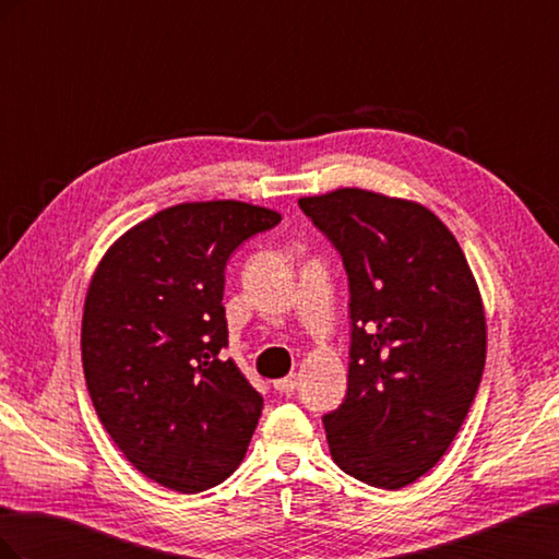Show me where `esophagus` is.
<instances>
[{
    "label": "esophagus",
    "mask_w": 559,
    "mask_h": 559,
    "mask_svg": "<svg viewBox=\"0 0 559 559\" xmlns=\"http://www.w3.org/2000/svg\"><path fill=\"white\" fill-rule=\"evenodd\" d=\"M273 386H275V392H280V394H294L296 386H298V376L296 373L286 376V378L277 380Z\"/></svg>",
    "instance_id": "1"
}]
</instances>
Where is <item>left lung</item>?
<instances>
[{
    "mask_svg": "<svg viewBox=\"0 0 559 559\" xmlns=\"http://www.w3.org/2000/svg\"><path fill=\"white\" fill-rule=\"evenodd\" d=\"M349 282L347 394L321 417L347 476L399 489L464 425L485 368V312L462 247L417 202L361 189L300 198Z\"/></svg>",
    "mask_w": 559,
    "mask_h": 559,
    "instance_id": "obj_1",
    "label": "left lung"
}]
</instances>
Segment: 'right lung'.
I'll list each match as a JSON object with an SVG mask.
<instances>
[{
  "instance_id": "right-lung-1",
  "label": "right lung",
  "mask_w": 559,
  "mask_h": 559,
  "mask_svg": "<svg viewBox=\"0 0 559 559\" xmlns=\"http://www.w3.org/2000/svg\"><path fill=\"white\" fill-rule=\"evenodd\" d=\"M277 212L214 200L167 207L99 263L83 308L81 357L99 421L128 462L183 495L238 468L263 396L230 359V253Z\"/></svg>"
}]
</instances>
